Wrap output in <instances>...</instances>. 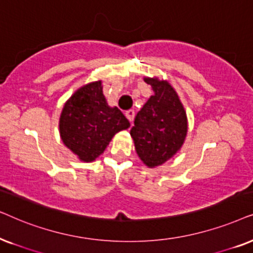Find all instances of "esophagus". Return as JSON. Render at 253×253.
<instances>
[{"label":"esophagus","instance_id":"obj_1","mask_svg":"<svg viewBox=\"0 0 253 253\" xmlns=\"http://www.w3.org/2000/svg\"><path fill=\"white\" fill-rule=\"evenodd\" d=\"M126 117H127V119L129 120V123L132 124L133 123V120H134V116H135V112H134V110H128V111H126Z\"/></svg>","mask_w":253,"mask_h":253}]
</instances>
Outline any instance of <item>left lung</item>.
I'll return each mask as SVG.
<instances>
[{
    "label": "left lung",
    "mask_w": 253,
    "mask_h": 253,
    "mask_svg": "<svg viewBox=\"0 0 253 253\" xmlns=\"http://www.w3.org/2000/svg\"><path fill=\"white\" fill-rule=\"evenodd\" d=\"M154 95L137 112L130 129L135 150L148 168L162 166L183 146L187 117L176 90L168 81L144 77Z\"/></svg>",
    "instance_id": "8db88e82"
}]
</instances>
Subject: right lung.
<instances>
[{
	"label": "right lung",
	"mask_w": 253,
	"mask_h": 253,
	"mask_svg": "<svg viewBox=\"0 0 253 253\" xmlns=\"http://www.w3.org/2000/svg\"><path fill=\"white\" fill-rule=\"evenodd\" d=\"M129 126L117 106H109L103 95L102 81L76 90L66 102L59 121L62 142L83 162L95 161L112 137Z\"/></svg>",
	"instance_id": "right-lung-1"
}]
</instances>
